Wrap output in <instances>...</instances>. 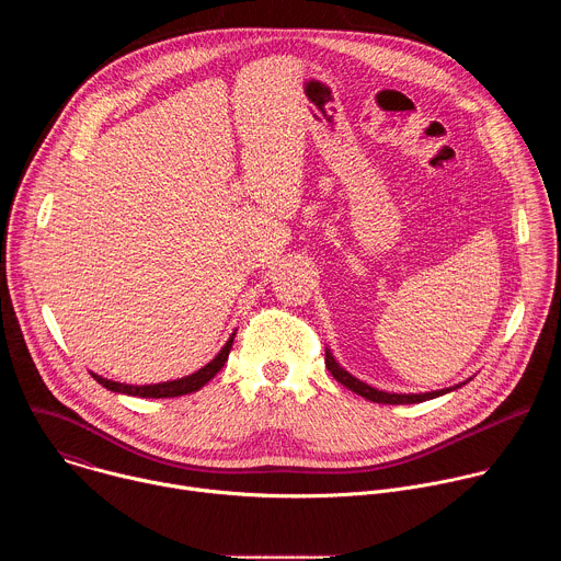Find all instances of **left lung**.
I'll list each match as a JSON object with an SVG mask.
<instances>
[{"mask_svg":"<svg viewBox=\"0 0 561 561\" xmlns=\"http://www.w3.org/2000/svg\"><path fill=\"white\" fill-rule=\"evenodd\" d=\"M327 368L331 370V375H333L342 386H346L348 390L362 394L364 399H370V402H375V404H420V402H426V399H435V397H442V394H446V392H450V390H457V388H461L466 381H470V379H466V381L455 383V386H450V388L431 390V392H388V390H379V388H375V386H370V383L357 379L355 375H351L344 366H340V362L335 359V355H333L331 348H327Z\"/></svg>","mask_w":561,"mask_h":561,"instance_id":"1","label":"left lung"}]
</instances>
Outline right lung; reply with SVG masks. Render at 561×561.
<instances>
[{"mask_svg": "<svg viewBox=\"0 0 561 561\" xmlns=\"http://www.w3.org/2000/svg\"><path fill=\"white\" fill-rule=\"evenodd\" d=\"M232 340H234V331L232 335L228 337V342L221 346V351L206 364L202 366L199 370L186 375V377H180V379H171V381H159V383H144V386H137V383H122V381H113V379H106L98 373H91L98 383H102L106 390H113V392H122V394H133V397H148V399H162V397H182V394H188V392H195L199 390L202 386H206L219 370L221 366L226 364L228 359V353L232 348Z\"/></svg>", "mask_w": 561, "mask_h": 561, "instance_id": "1", "label": "right lung"}]
</instances>
